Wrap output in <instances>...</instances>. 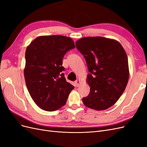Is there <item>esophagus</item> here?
Instances as JSON below:
<instances>
[{
  "instance_id": "34e87169",
  "label": "esophagus",
  "mask_w": 147,
  "mask_h": 147,
  "mask_svg": "<svg viewBox=\"0 0 147 147\" xmlns=\"http://www.w3.org/2000/svg\"><path fill=\"white\" fill-rule=\"evenodd\" d=\"M75 86H78L80 85V80H77L75 82Z\"/></svg>"
}]
</instances>
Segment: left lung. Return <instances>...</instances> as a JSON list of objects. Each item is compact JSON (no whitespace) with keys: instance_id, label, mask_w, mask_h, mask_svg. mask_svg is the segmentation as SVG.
<instances>
[{"instance_id":"left-lung-1","label":"left lung","mask_w":147,"mask_h":147,"mask_svg":"<svg viewBox=\"0 0 147 147\" xmlns=\"http://www.w3.org/2000/svg\"><path fill=\"white\" fill-rule=\"evenodd\" d=\"M86 60L90 74L87 82L90 92L83 104L96 110L114 105L125 90L129 76L128 60L118 42L102 37H83L75 43Z\"/></svg>"}]
</instances>
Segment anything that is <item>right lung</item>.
<instances>
[{
  "mask_svg": "<svg viewBox=\"0 0 147 147\" xmlns=\"http://www.w3.org/2000/svg\"><path fill=\"white\" fill-rule=\"evenodd\" d=\"M75 46L63 35L37 37L26 48L24 70L26 86L40 108L53 112L65 104L74 86L67 82L63 59Z\"/></svg>",
  "mask_w": 147,
  "mask_h": 147,
  "instance_id": "1",
  "label": "right lung"
}]
</instances>
